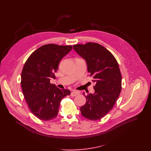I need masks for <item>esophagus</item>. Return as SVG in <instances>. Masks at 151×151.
I'll list each match as a JSON object with an SVG mask.
<instances>
[{
	"label": "esophagus",
	"mask_w": 151,
	"mask_h": 151,
	"mask_svg": "<svg viewBox=\"0 0 151 151\" xmlns=\"http://www.w3.org/2000/svg\"><path fill=\"white\" fill-rule=\"evenodd\" d=\"M79 92L77 91H73L71 92V96H77L78 95H79Z\"/></svg>",
	"instance_id": "esophagus-1"
}]
</instances>
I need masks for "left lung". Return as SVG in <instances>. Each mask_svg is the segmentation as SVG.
<instances>
[{
    "mask_svg": "<svg viewBox=\"0 0 151 151\" xmlns=\"http://www.w3.org/2000/svg\"><path fill=\"white\" fill-rule=\"evenodd\" d=\"M73 48L86 60L89 76L96 83L93 94H83L86 102L80 108L81 114L90 120H100L112 109L122 91L119 64L112 53L99 43L77 44Z\"/></svg>",
    "mask_w": 151,
    "mask_h": 151,
    "instance_id": "obj_1",
    "label": "left lung"
}]
</instances>
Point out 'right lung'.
<instances>
[{"label": "right lung", "instance_id": "add662e5", "mask_svg": "<svg viewBox=\"0 0 151 151\" xmlns=\"http://www.w3.org/2000/svg\"><path fill=\"white\" fill-rule=\"evenodd\" d=\"M73 49L71 45H45L35 50L22 70L21 86L27 104L39 119L55 118L63 98L70 95L68 89H60L50 83L62 59Z\"/></svg>", "mask_w": 151, "mask_h": 151}]
</instances>
